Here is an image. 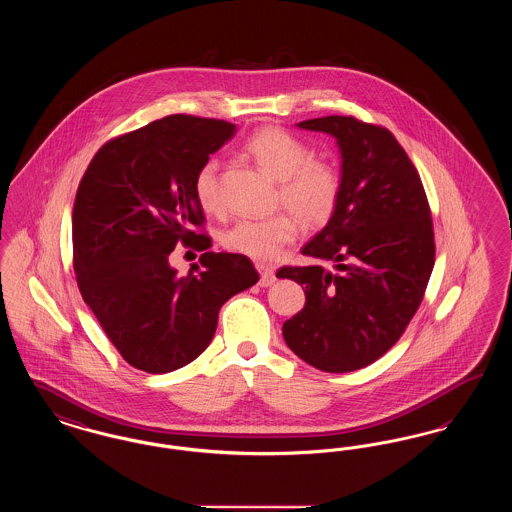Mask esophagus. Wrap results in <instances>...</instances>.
<instances>
[{
    "mask_svg": "<svg viewBox=\"0 0 512 512\" xmlns=\"http://www.w3.org/2000/svg\"><path fill=\"white\" fill-rule=\"evenodd\" d=\"M255 267H257L259 274H261L259 284H261L263 288H268V286H272V284L276 282V276H274V270H272V267H268L265 263H257Z\"/></svg>",
    "mask_w": 512,
    "mask_h": 512,
    "instance_id": "1",
    "label": "esophagus"
}]
</instances>
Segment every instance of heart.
I'll return each instance as SVG.
<instances>
[{"label":"heart","mask_w":512,"mask_h":512,"mask_svg":"<svg viewBox=\"0 0 512 512\" xmlns=\"http://www.w3.org/2000/svg\"><path fill=\"white\" fill-rule=\"evenodd\" d=\"M257 167L278 180V203L286 205L307 226H322L332 219L341 195V174L334 163L313 157V149L280 126L255 130L244 144ZM194 195L209 215L222 211L219 161L205 159L194 176ZM299 222L292 213H276L267 219H240L230 224L220 244L228 251L268 261L292 244Z\"/></svg>","instance_id":"heart-1"}]
</instances>
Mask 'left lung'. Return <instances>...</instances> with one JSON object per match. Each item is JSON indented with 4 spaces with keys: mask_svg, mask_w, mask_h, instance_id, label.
<instances>
[{
    "mask_svg": "<svg viewBox=\"0 0 512 512\" xmlns=\"http://www.w3.org/2000/svg\"><path fill=\"white\" fill-rule=\"evenodd\" d=\"M299 128L338 140L341 195L324 230L301 249L315 263L276 272L305 290V307L282 332L305 363L351 372L388 353L418 311L436 261L432 211L420 174L388 128L351 115Z\"/></svg>",
    "mask_w": 512,
    "mask_h": 512,
    "instance_id": "1",
    "label": "left lung"
}]
</instances>
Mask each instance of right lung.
<instances>
[{"label":"right lung","instance_id":"add662e5","mask_svg":"<svg viewBox=\"0 0 512 512\" xmlns=\"http://www.w3.org/2000/svg\"><path fill=\"white\" fill-rule=\"evenodd\" d=\"M236 132L232 122L169 115L111 138L84 172L73 207V265L82 299L122 359L149 374L192 363L213 340L220 307L257 284L240 253L209 251L194 176ZM180 241L203 250L178 277Z\"/></svg>","mask_w":512,"mask_h":512}]
</instances>
